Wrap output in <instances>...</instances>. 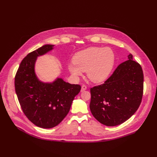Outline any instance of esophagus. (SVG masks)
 <instances>
[{
	"mask_svg": "<svg viewBox=\"0 0 157 157\" xmlns=\"http://www.w3.org/2000/svg\"><path fill=\"white\" fill-rule=\"evenodd\" d=\"M86 86L85 85H83V86H81V92H83V91H85V90H86Z\"/></svg>",
	"mask_w": 157,
	"mask_h": 157,
	"instance_id": "esophagus-1",
	"label": "esophagus"
}]
</instances>
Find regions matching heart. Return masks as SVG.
Returning <instances> with one entry per match:
<instances>
[{"instance_id":"b5f03b06","label":"heart","mask_w":157,"mask_h":157,"mask_svg":"<svg viewBox=\"0 0 157 157\" xmlns=\"http://www.w3.org/2000/svg\"><path fill=\"white\" fill-rule=\"evenodd\" d=\"M73 63L67 66L74 79L86 71L88 79L94 83H101L108 78L114 63V53L110 48L90 47L76 53Z\"/></svg>"}]
</instances>
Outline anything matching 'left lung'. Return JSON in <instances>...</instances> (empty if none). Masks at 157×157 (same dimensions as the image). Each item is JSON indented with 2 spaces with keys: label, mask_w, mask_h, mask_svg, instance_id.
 <instances>
[{
  "label": "left lung",
  "mask_w": 157,
  "mask_h": 157,
  "mask_svg": "<svg viewBox=\"0 0 157 157\" xmlns=\"http://www.w3.org/2000/svg\"><path fill=\"white\" fill-rule=\"evenodd\" d=\"M128 55L104 83L90 89V109L102 124L114 127L128 120L139 108L143 94L141 66Z\"/></svg>",
  "instance_id": "obj_1"
}]
</instances>
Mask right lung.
Returning <instances> with one entry per match:
<instances>
[{
  "instance_id": "1",
  "label": "right lung",
  "mask_w": 157,
  "mask_h": 157,
  "mask_svg": "<svg viewBox=\"0 0 157 157\" xmlns=\"http://www.w3.org/2000/svg\"><path fill=\"white\" fill-rule=\"evenodd\" d=\"M54 46L45 44L28 54L21 61L14 80L16 94L24 114L35 125L43 128L59 124L81 90L80 85L66 83L60 77L53 82H43L37 78V57L52 51Z\"/></svg>"
}]
</instances>
